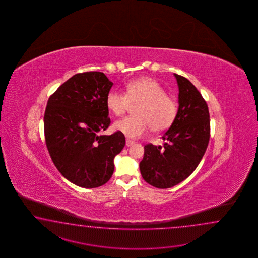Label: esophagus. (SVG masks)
Segmentation results:
<instances>
[{
	"instance_id": "1",
	"label": "esophagus",
	"mask_w": 258,
	"mask_h": 258,
	"mask_svg": "<svg viewBox=\"0 0 258 258\" xmlns=\"http://www.w3.org/2000/svg\"><path fill=\"white\" fill-rule=\"evenodd\" d=\"M134 144H135L134 141L129 140V139H126V147H131L132 145H134Z\"/></svg>"
}]
</instances>
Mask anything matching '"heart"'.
Listing matches in <instances>:
<instances>
[{
	"label": "heart",
	"mask_w": 258,
	"mask_h": 258,
	"mask_svg": "<svg viewBox=\"0 0 258 258\" xmlns=\"http://www.w3.org/2000/svg\"><path fill=\"white\" fill-rule=\"evenodd\" d=\"M132 104L138 105L137 116L125 117L114 123V129L129 138L142 137L150 128L155 133L166 131L177 114L175 100L150 77L130 81L126 85V92L112 89L106 98V105L113 115H122Z\"/></svg>",
	"instance_id": "obj_1"
}]
</instances>
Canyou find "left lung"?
Instances as JSON below:
<instances>
[{
    "label": "left lung",
    "mask_w": 258,
    "mask_h": 258,
    "mask_svg": "<svg viewBox=\"0 0 258 258\" xmlns=\"http://www.w3.org/2000/svg\"><path fill=\"white\" fill-rule=\"evenodd\" d=\"M179 108L175 119L161 138L163 146H145L139 164L143 179L159 189L174 186L197 169L210 137L209 107L202 95L185 77L174 74Z\"/></svg>",
    "instance_id": "1"
}]
</instances>
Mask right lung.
Returning <instances> with one entry per match:
<instances>
[{
  "mask_svg": "<svg viewBox=\"0 0 258 258\" xmlns=\"http://www.w3.org/2000/svg\"><path fill=\"white\" fill-rule=\"evenodd\" d=\"M113 83L101 72L77 74L49 97L44 114L46 146L68 181L96 188L109 181L125 146L121 132L101 136L110 123L106 98Z\"/></svg>",
  "mask_w": 258,
  "mask_h": 258,
  "instance_id": "obj_1",
  "label": "right lung"
}]
</instances>
